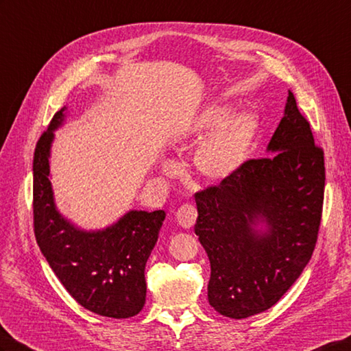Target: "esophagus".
I'll return each instance as SVG.
<instances>
[{"instance_id":"1","label":"esophagus","mask_w":351,"mask_h":351,"mask_svg":"<svg viewBox=\"0 0 351 351\" xmlns=\"http://www.w3.org/2000/svg\"><path fill=\"white\" fill-rule=\"evenodd\" d=\"M196 216H198V213H196V208L191 204L182 205V207L178 208L176 213V219L178 221V225L184 229H189L195 225Z\"/></svg>"}]
</instances>
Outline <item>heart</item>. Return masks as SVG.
Returning <instances> with one entry per match:
<instances>
[{"label": "heart", "mask_w": 351, "mask_h": 351, "mask_svg": "<svg viewBox=\"0 0 351 351\" xmlns=\"http://www.w3.org/2000/svg\"><path fill=\"white\" fill-rule=\"evenodd\" d=\"M230 113L232 108L226 104H211L178 125L171 134V144L180 153L209 135L192 156L195 174L207 184H221L240 173L258 135L259 122L254 113L243 111L234 116ZM160 169L173 176L177 173V165L171 160H162Z\"/></svg>", "instance_id": "1"}]
</instances>
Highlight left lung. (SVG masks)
<instances>
[{"mask_svg": "<svg viewBox=\"0 0 351 351\" xmlns=\"http://www.w3.org/2000/svg\"><path fill=\"white\" fill-rule=\"evenodd\" d=\"M230 180L195 195V234L211 267L208 302L230 319L267 311L310 262L324 193L323 150L289 90L268 144Z\"/></svg>", "mask_w": 351, "mask_h": 351, "instance_id": "obj_1", "label": "left lung"}]
</instances>
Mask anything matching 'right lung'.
I'll list each match as a JSON object with an SVG mask.
<instances>
[{
    "mask_svg": "<svg viewBox=\"0 0 351 351\" xmlns=\"http://www.w3.org/2000/svg\"><path fill=\"white\" fill-rule=\"evenodd\" d=\"M66 107L53 116L34 153V232L40 250L77 302L113 319L138 314L146 304L144 268L165 211L131 210L104 229L84 230L56 208L50 183V149Z\"/></svg>",
    "mask_w": 351,
    "mask_h": 351,
    "instance_id": "1",
    "label": "right lung"
}]
</instances>
